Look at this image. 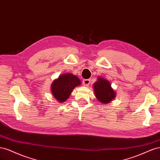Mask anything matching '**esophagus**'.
Masks as SVG:
<instances>
[{
    "label": "esophagus",
    "mask_w": 160,
    "mask_h": 160,
    "mask_svg": "<svg viewBox=\"0 0 160 160\" xmlns=\"http://www.w3.org/2000/svg\"><path fill=\"white\" fill-rule=\"evenodd\" d=\"M90 80L89 79H84L83 81V85L85 86V87H88L89 86V83H90Z\"/></svg>",
    "instance_id": "obj_1"
}]
</instances>
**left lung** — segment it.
<instances>
[{"instance_id":"8db88e82","label":"left lung","mask_w":160,"mask_h":160,"mask_svg":"<svg viewBox=\"0 0 160 160\" xmlns=\"http://www.w3.org/2000/svg\"><path fill=\"white\" fill-rule=\"evenodd\" d=\"M93 87L95 98L100 103L107 104L115 99L116 92L111 88L110 82L103 77H98Z\"/></svg>"}]
</instances>
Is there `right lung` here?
<instances>
[{
	"instance_id": "right-lung-1",
	"label": "right lung",
	"mask_w": 160,
	"mask_h": 160,
	"mask_svg": "<svg viewBox=\"0 0 160 160\" xmlns=\"http://www.w3.org/2000/svg\"><path fill=\"white\" fill-rule=\"evenodd\" d=\"M81 84L78 77L72 73H63L52 81L51 86L52 95L58 102L62 103L69 98L72 91Z\"/></svg>"
}]
</instances>
